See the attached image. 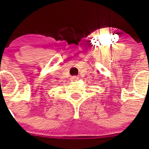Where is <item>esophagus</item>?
<instances>
[{"instance_id":"obj_1","label":"esophagus","mask_w":149,"mask_h":149,"mask_svg":"<svg viewBox=\"0 0 149 149\" xmlns=\"http://www.w3.org/2000/svg\"><path fill=\"white\" fill-rule=\"evenodd\" d=\"M70 79H71L72 81H75L79 80V77H78V76H72Z\"/></svg>"}]
</instances>
